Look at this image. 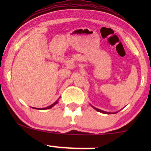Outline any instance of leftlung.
I'll list each match as a JSON object with an SVG mask.
<instances>
[{"label":"left lung","mask_w":151,"mask_h":151,"mask_svg":"<svg viewBox=\"0 0 151 151\" xmlns=\"http://www.w3.org/2000/svg\"><path fill=\"white\" fill-rule=\"evenodd\" d=\"M93 107L94 109H96V111H98V112H102V113H104V114H110V112H105V111L101 110V109H97V108L94 107V106H93ZM115 113H116V112H115Z\"/></svg>","instance_id":"1"}]
</instances>
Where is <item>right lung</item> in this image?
<instances>
[{"mask_svg": "<svg viewBox=\"0 0 151 151\" xmlns=\"http://www.w3.org/2000/svg\"><path fill=\"white\" fill-rule=\"evenodd\" d=\"M58 104V101H56L55 102V103H53L52 104H51L50 105V106H47V107H45V108H43V109H50V108H52V107L53 106H55V104ZM34 109H36V108H34Z\"/></svg>", "mask_w": 151, "mask_h": 151, "instance_id": "add662e5", "label": "right lung"}]
</instances>
